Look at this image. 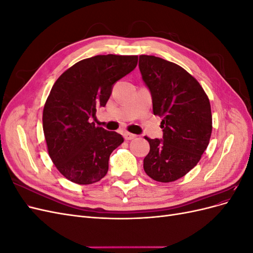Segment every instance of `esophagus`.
<instances>
[{
	"mask_svg": "<svg viewBox=\"0 0 253 253\" xmlns=\"http://www.w3.org/2000/svg\"><path fill=\"white\" fill-rule=\"evenodd\" d=\"M124 136H125V138H126V140H132V139L136 138V135H135V134H132V133H128V132H125Z\"/></svg>",
	"mask_w": 253,
	"mask_h": 253,
	"instance_id": "1",
	"label": "esophagus"
}]
</instances>
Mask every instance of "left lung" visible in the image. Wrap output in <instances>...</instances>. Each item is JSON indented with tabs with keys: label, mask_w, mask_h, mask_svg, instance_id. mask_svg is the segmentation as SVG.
<instances>
[{
	"label": "left lung",
	"mask_w": 253,
	"mask_h": 253,
	"mask_svg": "<svg viewBox=\"0 0 253 253\" xmlns=\"http://www.w3.org/2000/svg\"><path fill=\"white\" fill-rule=\"evenodd\" d=\"M139 70L151 91L153 113L163 118V139H151L143 169L152 179L171 182L200 162L212 133L209 98L186 70L155 56H139Z\"/></svg>",
	"instance_id": "1"
}]
</instances>
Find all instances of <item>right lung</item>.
Segmentation results:
<instances>
[{
    "label": "right lung",
    "instance_id": "right-lung-1",
    "mask_svg": "<svg viewBox=\"0 0 253 253\" xmlns=\"http://www.w3.org/2000/svg\"><path fill=\"white\" fill-rule=\"evenodd\" d=\"M137 56L99 55L79 61L53 84L43 110V131L50 159L65 178L90 185L109 170L111 153L124 142L116 132L95 126L113 85L131 73Z\"/></svg>",
    "mask_w": 253,
    "mask_h": 253
}]
</instances>
